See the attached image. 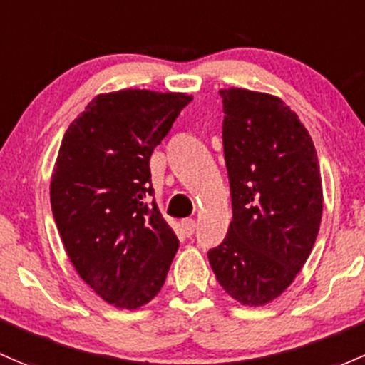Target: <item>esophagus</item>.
Segmentation results:
<instances>
[{
  "instance_id": "34e87169",
  "label": "esophagus",
  "mask_w": 365,
  "mask_h": 365,
  "mask_svg": "<svg viewBox=\"0 0 365 365\" xmlns=\"http://www.w3.org/2000/svg\"><path fill=\"white\" fill-rule=\"evenodd\" d=\"M182 229H183V232L187 234V236H192L194 231H195V220H194V218H185V220H182Z\"/></svg>"
}]
</instances>
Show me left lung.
<instances>
[{"instance_id": "1", "label": "left lung", "mask_w": 365, "mask_h": 365, "mask_svg": "<svg viewBox=\"0 0 365 365\" xmlns=\"http://www.w3.org/2000/svg\"><path fill=\"white\" fill-rule=\"evenodd\" d=\"M220 98L232 222L208 259L231 297L262 306L312 253L324 208L320 164L312 136L282 99L247 89H224Z\"/></svg>"}]
</instances>
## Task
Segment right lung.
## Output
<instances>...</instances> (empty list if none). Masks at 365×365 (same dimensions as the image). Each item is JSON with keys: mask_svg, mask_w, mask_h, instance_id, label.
I'll return each instance as SVG.
<instances>
[{"mask_svg": "<svg viewBox=\"0 0 365 365\" xmlns=\"http://www.w3.org/2000/svg\"><path fill=\"white\" fill-rule=\"evenodd\" d=\"M190 101L140 89L99 94L61 141L53 220L80 278L117 308L152 301L178 250V237L147 197L153 148Z\"/></svg>", "mask_w": 365, "mask_h": 365, "instance_id": "right-lung-1", "label": "right lung"}]
</instances>
